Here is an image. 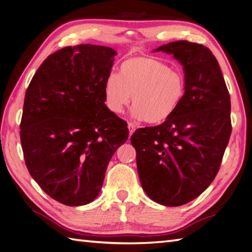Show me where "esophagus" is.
<instances>
[{
	"label": "esophagus",
	"mask_w": 252,
	"mask_h": 252,
	"mask_svg": "<svg viewBox=\"0 0 252 252\" xmlns=\"http://www.w3.org/2000/svg\"><path fill=\"white\" fill-rule=\"evenodd\" d=\"M127 128H128V133H130V135H132L133 132L135 131V126H134V124H132V122H128Z\"/></svg>",
	"instance_id": "obj_1"
}]
</instances>
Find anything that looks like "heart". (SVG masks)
I'll use <instances>...</instances> for the list:
<instances>
[{
	"label": "heart",
	"instance_id": "obj_1",
	"mask_svg": "<svg viewBox=\"0 0 252 252\" xmlns=\"http://www.w3.org/2000/svg\"><path fill=\"white\" fill-rule=\"evenodd\" d=\"M119 75L110 73L104 84L105 103L120 114L131 102L133 115L150 125H161L177 112L185 97V74L151 56L127 58Z\"/></svg>",
	"mask_w": 252,
	"mask_h": 252
}]
</instances>
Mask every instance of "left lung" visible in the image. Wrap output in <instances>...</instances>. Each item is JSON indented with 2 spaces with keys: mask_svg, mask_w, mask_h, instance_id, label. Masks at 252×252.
Wrapping results in <instances>:
<instances>
[{
  "mask_svg": "<svg viewBox=\"0 0 252 252\" xmlns=\"http://www.w3.org/2000/svg\"><path fill=\"white\" fill-rule=\"evenodd\" d=\"M154 51L172 54L181 63L186 94L171 118L137 128L131 143L144 191L153 201L174 207L202 194L217 175L232 132L231 101L207 47L177 40Z\"/></svg>",
  "mask_w": 252,
  "mask_h": 252,
  "instance_id": "1",
  "label": "left lung"
}]
</instances>
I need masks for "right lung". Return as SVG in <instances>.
<instances>
[{
  "instance_id": "obj_1",
  "label": "right lung",
  "mask_w": 252,
  "mask_h": 252,
  "mask_svg": "<svg viewBox=\"0 0 252 252\" xmlns=\"http://www.w3.org/2000/svg\"><path fill=\"white\" fill-rule=\"evenodd\" d=\"M116 51L83 44L47 57L29 85L20 124L26 165L54 200L92 202L115 151L126 142V122L105 105L104 84Z\"/></svg>"
}]
</instances>
